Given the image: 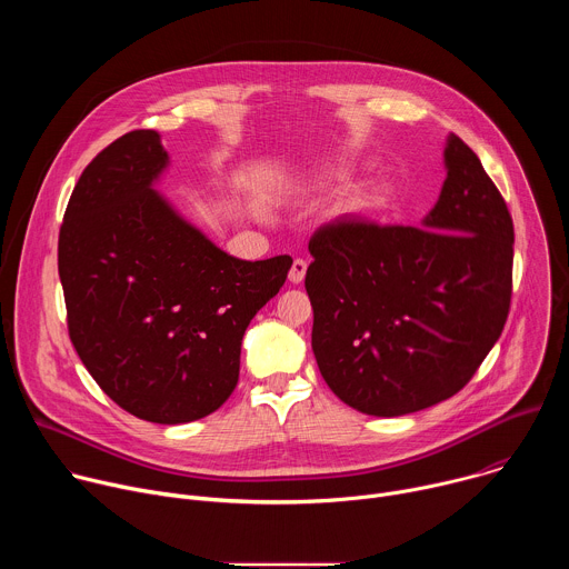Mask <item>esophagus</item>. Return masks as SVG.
<instances>
[{"label": "esophagus", "mask_w": 569, "mask_h": 569, "mask_svg": "<svg viewBox=\"0 0 569 569\" xmlns=\"http://www.w3.org/2000/svg\"><path fill=\"white\" fill-rule=\"evenodd\" d=\"M306 270H308V263H306L303 259H295V263H292V268H290V272H288L290 283L299 286V283L303 281V277H306Z\"/></svg>", "instance_id": "1"}]
</instances>
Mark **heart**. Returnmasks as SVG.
Here are the masks:
<instances>
[{
    "label": "heart",
    "instance_id": "obj_1",
    "mask_svg": "<svg viewBox=\"0 0 569 569\" xmlns=\"http://www.w3.org/2000/svg\"><path fill=\"white\" fill-rule=\"evenodd\" d=\"M378 200H382V189H373L371 193L362 196V198L358 200V204H360V207H371V204H376Z\"/></svg>",
    "mask_w": 569,
    "mask_h": 569
}]
</instances>
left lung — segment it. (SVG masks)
<instances>
[{"label":"left lung","mask_w":569,"mask_h":569,"mask_svg":"<svg viewBox=\"0 0 569 569\" xmlns=\"http://www.w3.org/2000/svg\"><path fill=\"white\" fill-rule=\"evenodd\" d=\"M443 167L421 227L338 218L308 242L312 353L333 393L362 415L402 417L455 396L505 329L507 202L457 134Z\"/></svg>","instance_id":"8db88e82"}]
</instances>
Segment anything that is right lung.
<instances>
[{
	"instance_id": "right-lung-1",
	"label": "right lung",
	"mask_w": 569,
	"mask_h": 569,
	"mask_svg": "<svg viewBox=\"0 0 569 569\" xmlns=\"http://www.w3.org/2000/svg\"><path fill=\"white\" fill-rule=\"evenodd\" d=\"M169 164L154 130L101 150L69 198L58 272L69 338L99 387L137 419L178 426L229 398L242 336L292 259L220 250L154 189Z\"/></svg>"
}]
</instances>
